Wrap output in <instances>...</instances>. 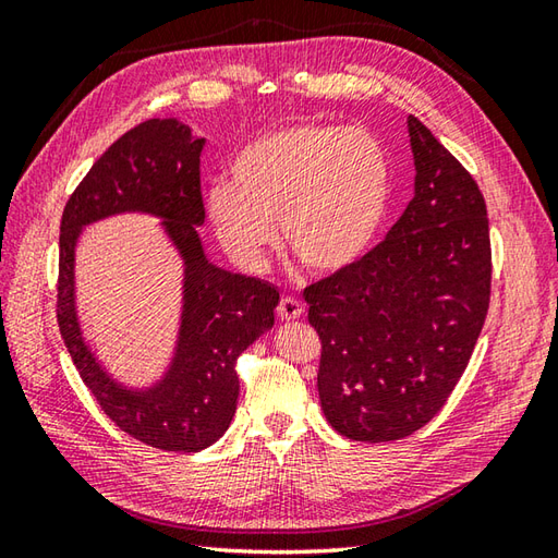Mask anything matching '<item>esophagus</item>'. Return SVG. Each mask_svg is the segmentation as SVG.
<instances>
[{
    "label": "esophagus",
    "mask_w": 558,
    "mask_h": 558,
    "mask_svg": "<svg viewBox=\"0 0 558 558\" xmlns=\"http://www.w3.org/2000/svg\"><path fill=\"white\" fill-rule=\"evenodd\" d=\"M276 312H278V316L282 318V322H294V318H300L304 314V306H302L300 300L282 298L278 302V310Z\"/></svg>",
    "instance_id": "esophagus-1"
}]
</instances>
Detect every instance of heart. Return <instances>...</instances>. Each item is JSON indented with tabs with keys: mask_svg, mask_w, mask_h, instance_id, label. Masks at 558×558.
<instances>
[{
	"mask_svg": "<svg viewBox=\"0 0 558 558\" xmlns=\"http://www.w3.org/2000/svg\"><path fill=\"white\" fill-rule=\"evenodd\" d=\"M388 153L374 134L324 122H290L236 150L230 184L216 182L206 213L236 264L258 268L282 242L314 272H338L369 252L390 206Z\"/></svg>",
	"mask_w": 558,
	"mask_h": 558,
	"instance_id": "heart-1",
	"label": "heart"
}]
</instances>
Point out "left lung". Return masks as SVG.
Instances as JSON below:
<instances>
[{"label": "left lung", "mask_w": 558, "mask_h": 558, "mask_svg": "<svg viewBox=\"0 0 558 558\" xmlns=\"http://www.w3.org/2000/svg\"><path fill=\"white\" fill-rule=\"evenodd\" d=\"M414 196L386 240L304 290L322 340L316 386L352 441L414 434L453 393L492 294L487 204L472 174L408 117Z\"/></svg>", "instance_id": "8db88e82"}]
</instances>
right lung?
Returning <instances> with one entry per match:
<instances>
[{
  "instance_id": "1",
  "label": "right lung",
  "mask_w": 558,
  "mask_h": 558,
  "mask_svg": "<svg viewBox=\"0 0 558 558\" xmlns=\"http://www.w3.org/2000/svg\"><path fill=\"white\" fill-rule=\"evenodd\" d=\"M204 138L174 120L129 129L93 162L69 196L59 225L57 324L83 384L100 410L136 441L194 453L228 429L240 396L236 357L272 326L280 292L264 280L208 264L196 234L206 220L201 196ZM144 209L166 227L185 256V316L171 374L146 395L111 384L82 345L73 310V246L83 223L112 211Z\"/></svg>"
}]
</instances>
